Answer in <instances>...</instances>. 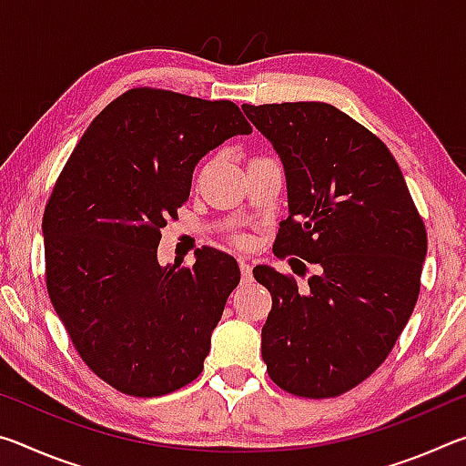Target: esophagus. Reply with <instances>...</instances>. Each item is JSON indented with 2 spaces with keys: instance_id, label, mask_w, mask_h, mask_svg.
<instances>
[{
  "instance_id": "obj_1",
  "label": "esophagus",
  "mask_w": 466,
  "mask_h": 466,
  "mask_svg": "<svg viewBox=\"0 0 466 466\" xmlns=\"http://www.w3.org/2000/svg\"><path fill=\"white\" fill-rule=\"evenodd\" d=\"M240 275H242V281L248 283L252 279V267L247 261H240Z\"/></svg>"
}]
</instances>
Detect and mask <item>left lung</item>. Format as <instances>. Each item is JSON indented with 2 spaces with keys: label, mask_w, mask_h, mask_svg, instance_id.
I'll return each instance as SVG.
<instances>
[{
  "label": "left lung",
  "mask_w": 466,
  "mask_h": 466,
  "mask_svg": "<svg viewBox=\"0 0 466 466\" xmlns=\"http://www.w3.org/2000/svg\"><path fill=\"white\" fill-rule=\"evenodd\" d=\"M242 110L286 168L289 216L275 257L317 265L306 289L269 267L252 269L273 299L261 333L267 372L296 397H339L389 358L411 317L428 252L423 219L390 149L343 110Z\"/></svg>",
  "instance_id": "obj_1"
}]
</instances>
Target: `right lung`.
I'll return each mask as SVG.
<instances>
[{
	"mask_svg": "<svg viewBox=\"0 0 466 466\" xmlns=\"http://www.w3.org/2000/svg\"><path fill=\"white\" fill-rule=\"evenodd\" d=\"M252 127L230 100L131 88L90 123L43 216L46 291L86 366L131 397L193 382L240 269L216 248L157 265L195 164Z\"/></svg>",
	"mask_w": 466,
	"mask_h": 466,
	"instance_id": "obj_1",
	"label": "right lung"
}]
</instances>
